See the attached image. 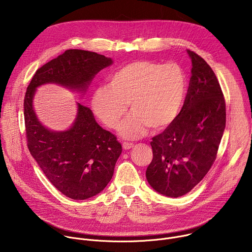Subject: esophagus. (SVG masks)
<instances>
[{
    "mask_svg": "<svg viewBox=\"0 0 252 252\" xmlns=\"http://www.w3.org/2000/svg\"><path fill=\"white\" fill-rule=\"evenodd\" d=\"M131 148H133V143H130V142H124V143H123V149H124L125 151L130 150Z\"/></svg>",
    "mask_w": 252,
    "mask_h": 252,
    "instance_id": "1",
    "label": "esophagus"
}]
</instances>
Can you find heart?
<instances>
[{"label":"heart","mask_w":252,"mask_h":252,"mask_svg":"<svg viewBox=\"0 0 252 252\" xmlns=\"http://www.w3.org/2000/svg\"><path fill=\"white\" fill-rule=\"evenodd\" d=\"M187 79L176 63L136 61L124 65L110 77L107 87L96 89L92 106L96 117L117 129L127 112H133L121 126V134L134 138L166 129L177 119L185 101Z\"/></svg>","instance_id":"1"}]
</instances>
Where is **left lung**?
I'll list each match as a JSON object with an SVG mask.
<instances>
[{
  "label": "left lung",
  "instance_id": "left-lung-1",
  "mask_svg": "<svg viewBox=\"0 0 252 252\" xmlns=\"http://www.w3.org/2000/svg\"><path fill=\"white\" fill-rule=\"evenodd\" d=\"M191 77L174 123L153 137V160L146 171L158 192L178 197L189 192L208 172L218 156L225 128V99L209 64L188 51Z\"/></svg>",
  "mask_w": 252,
  "mask_h": 252
}]
</instances>
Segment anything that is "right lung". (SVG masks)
Wrapping results in <instances>:
<instances>
[{"label": "right lung", "instance_id": "1", "mask_svg": "<svg viewBox=\"0 0 252 252\" xmlns=\"http://www.w3.org/2000/svg\"><path fill=\"white\" fill-rule=\"evenodd\" d=\"M112 63V59L94 52L66 50L38 68L27 88L24 117L28 149L51 184L71 199L90 198L106 187L122 154V145L81 103L76 122L68 130L47 129L33 112L32 96L35 88L47 83L86 91L98 71Z\"/></svg>", "mask_w": 252, "mask_h": 252}]
</instances>
